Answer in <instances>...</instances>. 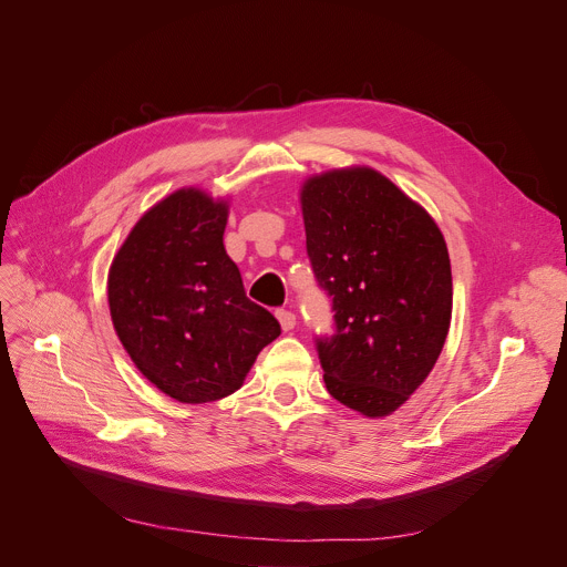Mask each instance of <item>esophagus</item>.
Instances as JSON below:
<instances>
[{
	"label": "esophagus",
	"mask_w": 567,
	"mask_h": 567,
	"mask_svg": "<svg viewBox=\"0 0 567 567\" xmlns=\"http://www.w3.org/2000/svg\"><path fill=\"white\" fill-rule=\"evenodd\" d=\"M276 317H278V321H280V326H282L285 332L296 326V315L289 312V310H276Z\"/></svg>",
	"instance_id": "34e87169"
}]
</instances>
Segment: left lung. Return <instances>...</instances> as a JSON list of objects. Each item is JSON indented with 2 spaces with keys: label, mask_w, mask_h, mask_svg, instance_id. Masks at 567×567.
<instances>
[{
  "label": "left lung",
  "mask_w": 567,
  "mask_h": 567,
  "mask_svg": "<svg viewBox=\"0 0 567 567\" xmlns=\"http://www.w3.org/2000/svg\"><path fill=\"white\" fill-rule=\"evenodd\" d=\"M308 255L332 296V337L317 351L328 392L388 417L435 367L454 306L451 261L433 216L383 173L332 168L300 186Z\"/></svg>",
  "instance_id": "1"
}]
</instances>
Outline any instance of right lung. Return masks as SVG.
Instances as JSON below:
<instances>
[{"label":"right lung","mask_w":567,"mask_h":567,"mask_svg":"<svg viewBox=\"0 0 567 567\" xmlns=\"http://www.w3.org/2000/svg\"><path fill=\"white\" fill-rule=\"evenodd\" d=\"M230 205L184 186L150 207L111 261L113 328L136 369L179 403L237 392L278 319L248 300L225 252Z\"/></svg>","instance_id":"1"}]
</instances>
